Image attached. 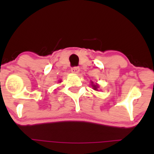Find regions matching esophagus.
<instances>
[{
  "instance_id": "obj_1",
  "label": "esophagus",
  "mask_w": 154,
  "mask_h": 154,
  "mask_svg": "<svg viewBox=\"0 0 154 154\" xmlns=\"http://www.w3.org/2000/svg\"><path fill=\"white\" fill-rule=\"evenodd\" d=\"M80 71V69L79 67H73L71 69V72L72 73H74V74H78L79 72Z\"/></svg>"
}]
</instances>
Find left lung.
Returning <instances> with one entry per match:
<instances>
[{"label": "left lung", "mask_w": 154, "mask_h": 154, "mask_svg": "<svg viewBox=\"0 0 154 154\" xmlns=\"http://www.w3.org/2000/svg\"><path fill=\"white\" fill-rule=\"evenodd\" d=\"M92 86L93 87V89H95V90H98V88H99V85H97V84H93V82H92Z\"/></svg>", "instance_id": "left-lung-1"}]
</instances>
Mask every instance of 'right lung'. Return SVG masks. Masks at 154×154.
I'll list each match as a JSON object with an SVG mask.
<instances>
[{"mask_svg": "<svg viewBox=\"0 0 154 154\" xmlns=\"http://www.w3.org/2000/svg\"><path fill=\"white\" fill-rule=\"evenodd\" d=\"M60 82H61V81H60Z\"/></svg>", "mask_w": 154, "mask_h": 154, "instance_id": "obj_1", "label": "right lung"}]
</instances>
